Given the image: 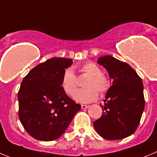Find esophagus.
<instances>
[{"mask_svg":"<svg viewBox=\"0 0 157 157\" xmlns=\"http://www.w3.org/2000/svg\"><path fill=\"white\" fill-rule=\"evenodd\" d=\"M89 108L88 105H81V108H82V109H87V108Z\"/></svg>","mask_w":157,"mask_h":157,"instance_id":"1","label":"esophagus"}]
</instances>
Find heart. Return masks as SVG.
Returning a JSON list of instances; mask_svg holds the SVG:
<instances>
[{
	"label": "heart",
	"instance_id": "heart-1",
	"mask_svg": "<svg viewBox=\"0 0 157 157\" xmlns=\"http://www.w3.org/2000/svg\"><path fill=\"white\" fill-rule=\"evenodd\" d=\"M80 71L88 76L84 83L86 88L80 89L74 95V99L80 103H90L98 98V91L103 94L108 90L109 81L101 74L99 67L92 62H87L80 67ZM61 86L64 91L73 96L77 88V80L74 71L68 68L63 72L61 79Z\"/></svg>",
	"mask_w": 157,
	"mask_h": 157
}]
</instances>
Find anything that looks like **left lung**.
<instances>
[{"label": "left lung", "mask_w": 157, "mask_h": 157, "mask_svg": "<svg viewBox=\"0 0 157 157\" xmlns=\"http://www.w3.org/2000/svg\"><path fill=\"white\" fill-rule=\"evenodd\" d=\"M98 63L109 74L108 90L101 117L94 121V127L105 140H122L135 132L145 107L143 84L136 70L128 63L112 56L99 57Z\"/></svg>", "instance_id": "1"}]
</instances>
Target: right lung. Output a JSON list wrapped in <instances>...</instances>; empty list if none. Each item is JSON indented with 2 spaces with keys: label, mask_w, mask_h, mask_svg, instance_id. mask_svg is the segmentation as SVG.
<instances>
[{
  "label": "right lung",
  "mask_w": 157,
  "mask_h": 157,
  "mask_svg": "<svg viewBox=\"0 0 157 157\" xmlns=\"http://www.w3.org/2000/svg\"><path fill=\"white\" fill-rule=\"evenodd\" d=\"M72 64V59L53 57L35 67L21 82L17 94L19 119L36 140L59 138L81 108L61 86L63 74Z\"/></svg>",
  "instance_id": "1"
}]
</instances>
